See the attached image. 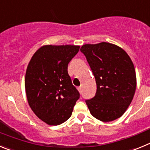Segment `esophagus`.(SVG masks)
I'll use <instances>...</instances> for the list:
<instances>
[{
  "mask_svg": "<svg viewBox=\"0 0 150 150\" xmlns=\"http://www.w3.org/2000/svg\"><path fill=\"white\" fill-rule=\"evenodd\" d=\"M77 89H78V91H79V93H82V87L81 86L78 87Z\"/></svg>",
  "mask_w": 150,
  "mask_h": 150,
  "instance_id": "1",
  "label": "esophagus"
}]
</instances>
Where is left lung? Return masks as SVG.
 <instances>
[{
  "label": "left lung",
  "mask_w": 150,
  "mask_h": 150,
  "mask_svg": "<svg viewBox=\"0 0 150 150\" xmlns=\"http://www.w3.org/2000/svg\"><path fill=\"white\" fill-rule=\"evenodd\" d=\"M86 55L95 78V96L86 100L90 113L101 122L121 117L133 100L137 86L134 64L120 46L107 42L85 44Z\"/></svg>",
  "instance_id": "left-lung-1"
}]
</instances>
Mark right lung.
I'll return each instance as SVG.
<instances>
[{"label": "right lung", "instance_id": "add662e5", "mask_svg": "<svg viewBox=\"0 0 150 150\" xmlns=\"http://www.w3.org/2000/svg\"><path fill=\"white\" fill-rule=\"evenodd\" d=\"M75 45H44L31 57L25 78L26 96L34 114L50 125H59L72 114L79 93L67 65L79 50Z\"/></svg>", "mask_w": 150, "mask_h": 150}]
</instances>
